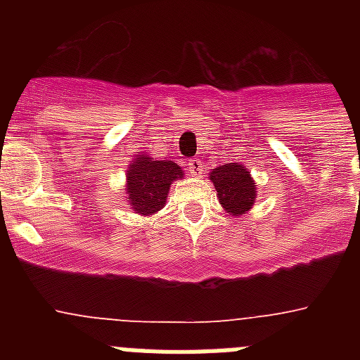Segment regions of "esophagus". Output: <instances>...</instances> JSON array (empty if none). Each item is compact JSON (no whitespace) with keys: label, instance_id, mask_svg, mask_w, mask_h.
I'll return each instance as SVG.
<instances>
[{"label":"esophagus","instance_id":"esophagus-1","mask_svg":"<svg viewBox=\"0 0 360 360\" xmlns=\"http://www.w3.org/2000/svg\"><path fill=\"white\" fill-rule=\"evenodd\" d=\"M186 165L193 176H202L203 165H202V160H200V158H191V160H187Z\"/></svg>","mask_w":360,"mask_h":360}]
</instances>
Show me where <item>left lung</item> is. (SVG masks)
Masks as SVG:
<instances>
[{"instance_id": "obj_1", "label": "left lung", "mask_w": 360, "mask_h": 360, "mask_svg": "<svg viewBox=\"0 0 360 360\" xmlns=\"http://www.w3.org/2000/svg\"><path fill=\"white\" fill-rule=\"evenodd\" d=\"M219 203L229 214H245L252 207L256 187L250 173L241 164H225L211 173Z\"/></svg>"}]
</instances>
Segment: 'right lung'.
<instances>
[{"instance_id":"right-lung-1","label":"right lung","mask_w":360,"mask_h":360,"mask_svg":"<svg viewBox=\"0 0 360 360\" xmlns=\"http://www.w3.org/2000/svg\"><path fill=\"white\" fill-rule=\"evenodd\" d=\"M182 176V169L171 160L139 157L128 169V198L139 214H155L165 203L173 180Z\"/></svg>"}]
</instances>
